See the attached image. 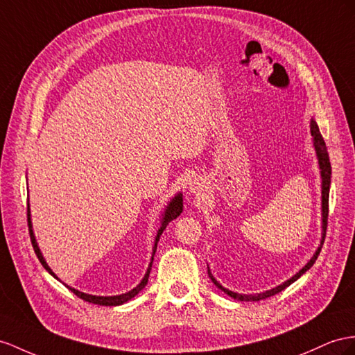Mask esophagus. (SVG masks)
<instances>
[{"instance_id": "1", "label": "esophagus", "mask_w": 355, "mask_h": 355, "mask_svg": "<svg viewBox=\"0 0 355 355\" xmlns=\"http://www.w3.org/2000/svg\"><path fill=\"white\" fill-rule=\"evenodd\" d=\"M202 187H201V184L199 183H192L190 184V192H193V193H196V192H199V190H201Z\"/></svg>"}]
</instances>
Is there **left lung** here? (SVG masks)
Returning a JSON list of instances; mask_svg holds the SVG:
<instances>
[{"label": "left lung", "instance_id": "8db88e82", "mask_svg": "<svg viewBox=\"0 0 355 355\" xmlns=\"http://www.w3.org/2000/svg\"><path fill=\"white\" fill-rule=\"evenodd\" d=\"M311 132H312V136H313V142H315V148H316V154H318V159H320V168H321V177H322V230H324V237H322V241H321V246L318 248L316 253L313 255V258L307 262V264L300 270L297 275L294 277H291L289 280H286L285 284L279 285L277 288L271 289V291H267V293H262V294H258V295H243V294H237V293H232V291H228L226 288H223L219 282H217L213 275L210 272V270H208V276H210V279L213 280V284L220 288L223 293L228 294L230 297L235 298V300H240V302H259V300H266L268 297H272L276 295L279 293H282L285 288H288L293 282H295L300 276L304 275V272L311 268L315 261L318 258V255H320V252L322 249V244H324V240H325V234H327V223H329V195H330V181H331V163H330V157H329V153H327V147H325V142H324V138L320 132V129H318V124L312 120L311 121Z\"/></svg>", "mask_w": 355, "mask_h": 355}]
</instances>
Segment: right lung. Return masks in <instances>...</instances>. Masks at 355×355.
<instances>
[{
    "instance_id": "add662e5",
    "label": "right lung",
    "mask_w": 355,
    "mask_h": 355,
    "mask_svg": "<svg viewBox=\"0 0 355 355\" xmlns=\"http://www.w3.org/2000/svg\"><path fill=\"white\" fill-rule=\"evenodd\" d=\"M183 213V196L181 195H177L174 199H172L171 201V204L168 205V208H166V211H165V216H163V220H162V226H160V230H159V232H157V237H156V243H154V249H153V257H154V253H156V249H157V243H159V239H160V235H162V232L165 231V228L166 226L169 225V222H172L174 219H177V217ZM26 217H28V228H30V237H31V244H33V248H34V252H35V255H37V258H39V261L42 262V266L46 268L51 275L53 276V277H57L55 275H53L52 272V270L48 267V264H46V261L43 259V257H42V253H40V250H39V246H37V243H35V239H34V234H33V230H31V219H30V208H26ZM153 259L154 258H151V262H150V267H148V270H147V272H145V276H144V279H142V282L141 284L136 286V288H133L132 291H129V293H125V294H121V295H114V297H97V295H88V294H84V293H79V291H76V289H73V288H70V286H67L71 293H73L76 297H79L80 300H84V302H88V303H93V304H98V306H118V304H123V303H125V302H129L130 298H133L136 294L139 293V291L147 285V282H148V277H150V270H151V264H153ZM58 279V277H57Z\"/></svg>"
}]
</instances>
